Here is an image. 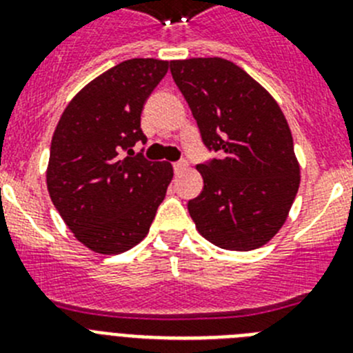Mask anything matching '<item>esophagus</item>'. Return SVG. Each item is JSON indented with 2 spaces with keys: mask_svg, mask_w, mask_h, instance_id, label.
<instances>
[{
  "mask_svg": "<svg viewBox=\"0 0 353 353\" xmlns=\"http://www.w3.org/2000/svg\"><path fill=\"white\" fill-rule=\"evenodd\" d=\"M173 170H174V173H176V174L182 173V171L187 170V162H185V161L174 162V164H173Z\"/></svg>",
  "mask_w": 353,
  "mask_h": 353,
  "instance_id": "esophagus-1",
  "label": "esophagus"
}]
</instances>
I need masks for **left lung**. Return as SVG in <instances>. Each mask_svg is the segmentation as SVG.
Wrapping results in <instances>:
<instances>
[{
	"label": "left lung",
	"instance_id": "1",
	"mask_svg": "<svg viewBox=\"0 0 353 353\" xmlns=\"http://www.w3.org/2000/svg\"><path fill=\"white\" fill-rule=\"evenodd\" d=\"M208 148L203 191L187 208L199 235L228 251H252L286 223L301 185L288 121L272 95L223 58L170 61Z\"/></svg>",
	"mask_w": 353,
	"mask_h": 353
}]
</instances>
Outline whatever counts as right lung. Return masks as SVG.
I'll use <instances>...</instances> for the list:
<instances>
[{
  "mask_svg": "<svg viewBox=\"0 0 353 353\" xmlns=\"http://www.w3.org/2000/svg\"><path fill=\"white\" fill-rule=\"evenodd\" d=\"M168 67L154 58L121 61L79 90L56 125L48 191L90 251L120 254L138 245L166 196L173 166L134 155L132 146L146 141L143 105Z\"/></svg>",
  "mask_w": 353,
  "mask_h": 353,
  "instance_id": "1",
  "label": "right lung"
}]
</instances>
